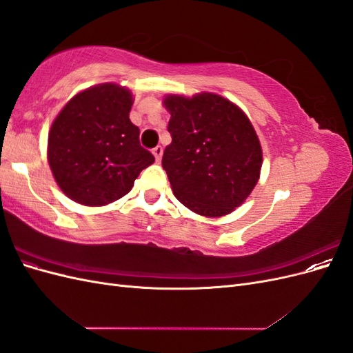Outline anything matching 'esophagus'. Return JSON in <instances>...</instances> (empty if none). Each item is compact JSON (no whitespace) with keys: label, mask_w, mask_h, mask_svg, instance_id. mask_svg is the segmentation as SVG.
Returning a JSON list of instances; mask_svg holds the SVG:
<instances>
[{"label":"esophagus","mask_w":353,"mask_h":353,"mask_svg":"<svg viewBox=\"0 0 353 353\" xmlns=\"http://www.w3.org/2000/svg\"><path fill=\"white\" fill-rule=\"evenodd\" d=\"M153 154H154V157H156V160L157 162H160V159H162V154H163V148L160 147V145H157V147H154L153 148Z\"/></svg>","instance_id":"obj_1"}]
</instances>
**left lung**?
Here are the masks:
<instances>
[{"label": "left lung", "instance_id": "1", "mask_svg": "<svg viewBox=\"0 0 353 353\" xmlns=\"http://www.w3.org/2000/svg\"><path fill=\"white\" fill-rule=\"evenodd\" d=\"M163 103L172 143L162 166L175 197L199 215H227L248 199L261 174L262 150L250 121L216 94L169 95Z\"/></svg>", "mask_w": 353, "mask_h": 353}]
</instances>
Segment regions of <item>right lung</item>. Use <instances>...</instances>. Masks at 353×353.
Segmentation results:
<instances>
[{
	"label": "right lung",
	"instance_id": "obj_1",
	"mask_svg": "<svg viewBox=\"0 0 353 353\" xmlns=\"http://www.w3.org/2000/svg\"><path fill=\"white\" fill-rule=\"evenodd\" d=\"M131 92L114 83L85 90L63 108L48 135V162L59 187L85 206H103L131 191L154 156L130 121Z\"/></svg>",
	"mask_w": 353,
	"mask_h": 353
}]
</instances>
